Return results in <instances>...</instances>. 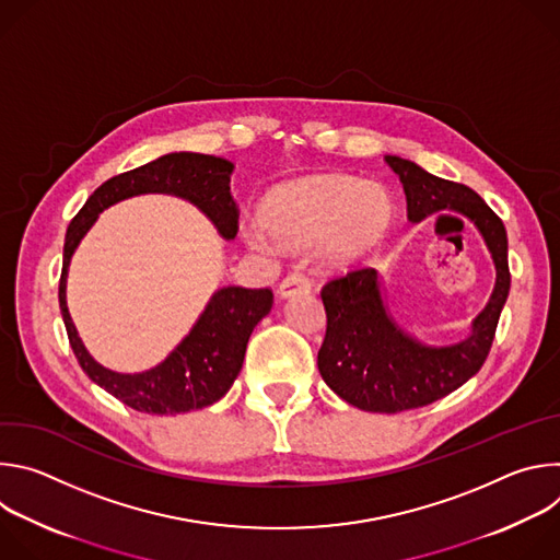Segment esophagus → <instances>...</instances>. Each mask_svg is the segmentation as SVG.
Here are the masks:
<instances>
[{
    "mask_svg": "<svg viewBox=\"0 0 560 560\" xmlns=\"http://www.w3.org/2000/svg\"><path fill=\"white\" fill-rule=\"evenodd\" d=\"M312 288V281L303 272H290L281 283H279V294L283 299L294 296L299 292H307Z\"/></svg>",
    "mask_w": 560,
    "mask_h": 560,
    "instance_id": "34e87169",
    "label": "esophagus"
}]
</instances>
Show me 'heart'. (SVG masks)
Returning <instances> with one entry per match:
<instances>
[{"instance_id":"b5f03b06","label":"heart","mask_w":560,"mask_h":560,"mask_svg":"<svg viewBox=\"0 0 560 560\" xmlns=\"http://www.w3.org/2000/svg\"><path fill=\"white\" fill-rule=\"evenodd\" d=\"M394 219L389 195L348 175H318L281 186L266 201L261 221L281 244L318 242L330 266L350 268L374 253ZM255 242L264 234L253 230Z\"/></svg>"}]
</instances>
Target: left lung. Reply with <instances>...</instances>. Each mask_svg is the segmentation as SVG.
<instances>
[{
	"mask_svg": "<svg viewBox=\"0 0 560 560\" xmlns=\"http://www.w3.org/2000/svg\"><path fill=\"white\" fill-rule=\"evenodd\" d=\"M385 162L404 184L410 221L443 210L467 217L483 234L497 266L494 292L471 322L469 337L443 348L423 346L392 322L376 270L359 268L324 285L328 328L318 372L350 406L396 415L439 401L481 370L510 294V266L505 225L471 188L434 177L401 156L387 154Z\"/></svg>",
	"mask_w": 560,
	"mask_h": 560,
	"instance_id": "left-lung-1",
	"label": "left lung"
}]
</instances>
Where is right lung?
Wrapping results in <instances>:
<instances>
[{"instance_id":"add662e5","label":"right lung","mask_w":560,"mask_h":560,"mask_svg":"<svg viewBox=\"0 0 560 560\" xmlns=\"http://www.w3.org/2000/svg\"><path fill=\"white\" fill-rule=\"evenodd\" d=\"M232 168L228 159L212 154H164L102 184L68 225L59 279V307L70 348L91 381L137 412L179 415L217 404L242 372L248 339L272 307V290H250L242 285L217 290L188 337L162 363L145 372L121 374L100 365L72 326L66 305L70 257L102 210L145 192L188 199L217 225L223 238H234L238 230V208L230 192Z\"/></svg>"}]
</instances>
